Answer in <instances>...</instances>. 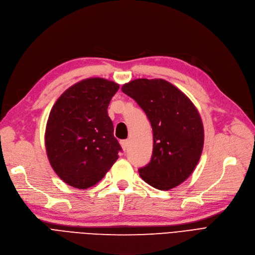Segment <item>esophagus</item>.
<instances>
[{
    "instance_id": "34e87169",
    "label": "esophagus",
    "mask_w": 255,
    "mask_h": 255,
    "mask_svg": "<svg viewBox=\"0 0 255 255\" xmlns=\"http://www.w3.org/2000/svg\"><path fill=\"white\" fill-rule=\"evenodd\" d=\"M120 144H121L122 148H124V150H127L128 146V140H121Z\"/></svg>"
}]
</instances>
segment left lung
I'll return each mask as SVG.
<instances>
[{
  "mask_svg": "<svg viewBox=\"0 0 255 255\" xmlns=\"http://www.w3.org/2000/svg\"><path fill=\"white\" fill-rule=\"evenodd\" d=\"M122 92L144 111L154 135L150 161L138 169L147 184L168 190L184 182L200 160L204 129L189 98L163 79H135Z\"/></svg>",
  "mask_w": 255,
  "mask_h": 255,
  "instance_id": "8db88e82",
  "label": "left lung"
}]
</instances>
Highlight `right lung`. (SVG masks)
<instances>
[{"label":"right lung","mask_w":255,"mask_h":255,"mask_svg":"<svg viewBox=\"0 0 255 255\" xmlns=\"http://www.w3.org/2000/svg\"><path fill=\"white\" fill-rule=\"evenodd\" d=\"M119 89L114 81L88 78L69 88L50 112L46 149L50 164L68 185L86 189L105 177L122 150L108 115Z\"/></svg>","instance_id":"right-lung-1"}]
</instances>
